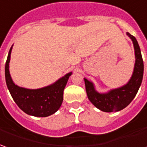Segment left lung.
I'll list each match as a JSON object with an SVG mask.
<instances>
[{"mask_svg": "<svg viewBox=\"0 0 147 147\" xmlns=\"http://www.w3.org/2000/svg\"><path fill=\"white\" fill-rule=\"evenodd\" d=\"M126 35L132 41L135 55L134 67L129 81L122 86L105 92H100L96 89L92 82L84 78L88 98L95 107L103 112H117L128 106L135 97L142 81L144 65L139 45L136 38L129 33H126Z\"/></svg>", "mask_w": 147, "mask_h": 147, "instance_id": "left-lung-1", "label": "left lung"}]
</instances>
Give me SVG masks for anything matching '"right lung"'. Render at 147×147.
I'll return each instance as SVG.
<instances>
[{
  "label": "right lung",
  "instance_id": "1",
  "mask_svg": "<svg viewBox=\"0 0 147 147\" xmlns=\"http://www.w3.org/2000/svg\"><path fill=\"white\" fill-rule=\"evenodd\" d=\"M13 46L7 57L5 74L7 88L14 102L24 113L34 117H46L59 110L63 100V90L71 71L64 75L53 84L40 88H26L16 84L9 72V62Z\"/></svg>",
  "mask_w": 147,
  "mask_h": 147
}]
</instances>
